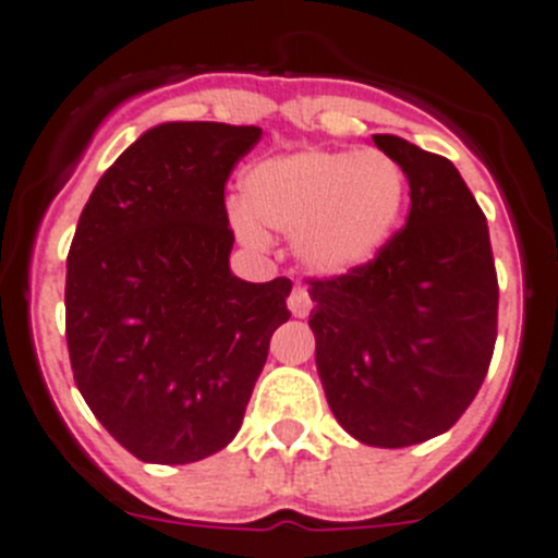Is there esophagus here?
I'll return each instance as SVG.
<instances>
[{"label":"esophagus","instance_id":"esophagus-1","mask_svg":"<svg viewBox=\"0 0 558 558\" xmlns=\"http://www.w3.org/2000/svg\"><path fill=\"white\" fill-rule=\"evenodd\" d=\"M288 306L295 318H306V315H310V310H313V299H310L306 288L295 284L293 293H290V299H288Z\"/></svg>","mask_w":558,"mask_h":558}]
</instances>
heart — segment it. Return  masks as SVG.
<instances>
[{"label":"heart","mask_w":558,"mask_h":558,"mask_svg":"<svg viewBox=\"0 0 558 558\" xmlns=\"http://www.w3.org/2000/svg\"><path fill=\"white\" fill-rule=\"evenodd\" d=\"M407 173L390 155L295 151L257 162L243 177V204L229 223L248 248L265 229L293 234L295 257L318 274H349L379 257L401 221Z\"/></svg>","instance_id":"1"}]
</instances>
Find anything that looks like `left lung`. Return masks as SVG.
Returning <instances> with one entry per match:
<instances>
[{"label": "left lung", "instance_id": "obj_1", "mask_svg": "<svg viewBox=\"0 0 558 558\" xmlns=\"http://www.w3.org/2000/svg\"><path fill=\"white\" fill-rule=\"evenodd\" d=\"M409 179V218L379 257L310 279L315 365L351 437L407 448L448 432L476 398L498 337L487 218L446 157L373 135Z\"/></svg>", "mask_w": 558, "mask_h": 558}]
</instances>
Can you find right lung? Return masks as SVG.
I'll return each mask as SVG.
<instances>
[{
	"label": "right lung",
	"instance_id": "obj_1",
	"mask_svg": "<svg viewBox=\"0 0 558 558\" xmlns=\"http://www.w3.org/2000/svg\"><path fill=\"white\" fill-rule=\"evenodd\" d=\"M259 126L171 121L143 132L82 209L65 274L76 390L121 446L187 464L234 439L290 318L293 282L229 270L223 187Z\"/></svg>",
	"mask_w": 558,
	"mask_h": 558
}]
</instances>
